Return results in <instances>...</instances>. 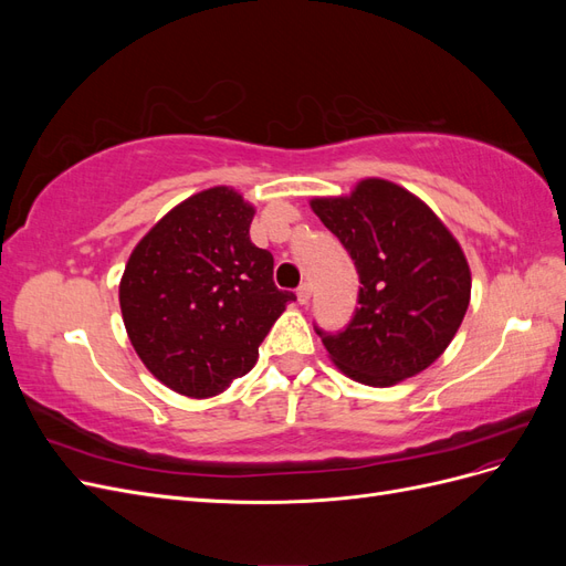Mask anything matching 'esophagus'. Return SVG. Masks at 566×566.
I'll return each mask as SVG.
<instances>
[{"instance_id": "obj_1", "label": "esophagus", "mask_w": 566, "mask_h": 566, "mask_svg": "<svg viewBox=\"0 0 566 566\" xmlns=\"http://www.w3.org/2000/svg\"><path fill=\"white\" fill-rule=\"evenodd\" d=\"M312 300V285L310 283H302L300 287H297V302L300 304H306Z\"/></svg>"}]
</instances>
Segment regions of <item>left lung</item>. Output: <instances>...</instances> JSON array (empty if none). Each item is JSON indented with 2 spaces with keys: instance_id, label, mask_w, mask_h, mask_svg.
<instances>
[{
  "instance_id": "8db88e82",
  "label": "left lung",
  "mask_w": 566,
  "mask_h": 566,
  "mask_svg": "<svg viewBox=\"0 0 566 566\" xmlns=\"http://www.w3.org/2000/svg\"><path fill=\"white\" fill-rule=\"evenodd\" d=\"M361 279L345 333L318 331L331 361L368 387H394L447 352L470 306L472 273L458 238L408 188L366 177L310 200Z\"/></svg>"
}]
</instances>
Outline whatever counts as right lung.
I'll return each instance as SVG.
<instances>
[{"instance_id": "1", "label": "right lung", "mask_w": 566, "mask_h": 566, "mask_svg": "<svg viewBox=\"0 0 566 566\" xmlns=\"http://www.w3.org/2000/svg\"><path fill=\"white\" fill-rule=\"evenodd\" d=\"M254 205L231 186L188 196L150 227L119 279L134 352L165 387L212 399L252 370L293 293L250 241Z\"/></svg>"}]
</instances>
